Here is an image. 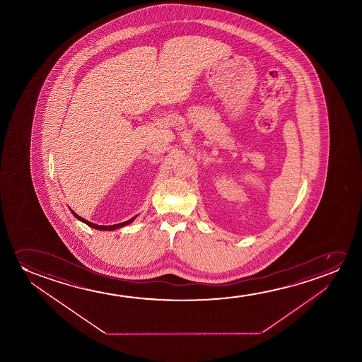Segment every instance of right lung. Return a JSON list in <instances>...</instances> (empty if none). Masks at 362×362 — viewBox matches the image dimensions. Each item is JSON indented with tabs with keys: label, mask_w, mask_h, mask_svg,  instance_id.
<instances>
[{
	"label": "right lung",
	"mask_w": 362,
	"mask_h": 362,
	"mask_svg": "<svg viewBox=\"0 0 362 362\" xmlns=\"http://www.w3.org/2000/svg\"><path fill=\"white\" fill-rule=\"evenodd\" d=\"M71 213L74 214L75 218H79L80 221H83V223H86V225H89L90 228H98V230H104V231H109V230H115V228H122V226H126V225H129L131 221H134L136 216L132 218H129L127 221H124V223H115V225H107V226H104V225H96L94 223H90L88 220H85V218H81L79 215H76L74 211H71Z\"/></svg>",
	"instance_id": "obj_1"
}]
</instances>
